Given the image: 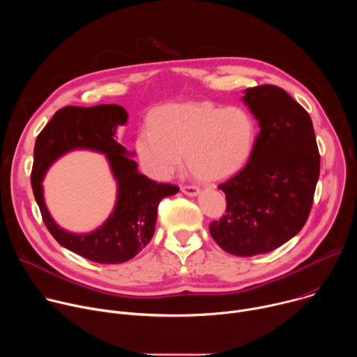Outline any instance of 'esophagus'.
<instances>
[{
  "mask_svg": "<svg viewBox=\"0 0 357 357\" xmlns=\"http://www.w3.org/2000/svg\"><path fill=\"white\" fill-rule=\"evenodd\" d=\"M181 190L188 196H196L199 193V188L195 185H182Z\"/></svg>",
  "mask_w": 357,
  "mask_h": 357,
  "instance_id": "esophagus-1",
  "label": "esophagus"
}]
</instances>
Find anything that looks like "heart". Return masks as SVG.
<instances>
[{
  "mask_svg": "<svg viewBox=\"0 0 357 357\" xmlns=\"http://www.w3.org/2000/svg\"><path fill=\"white\" fill-rule=\"evenodd\" d=\"M152 127L139 130L138 160L148 175L168 179L181 167L205 182H219L238 172L256 141V123L240 107L212 103L169 105L157 110Z\"/></svg>",
  "mask_w": 357,
  "mask_h": 357,
  "instance_id": "obj_1",
  "label": "heart"
}]
</instances>
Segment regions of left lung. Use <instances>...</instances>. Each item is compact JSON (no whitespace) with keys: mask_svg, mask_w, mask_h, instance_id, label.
<instances>
[{"mask_svg":"<svg viewBox=\"0 0 357 357\" xmlns=\"http://www.w3.org/2000/svg\"><path fill=\"white\" fill-rule=\"evenodd\" d=\"M243 100L260 132L245 167L219 185L226 215L209 231L225 251L251 257L278 248L307 223L321 157L308 112L284 89L250 87Z\"/></svg>","mask_w":357,"mask_h":357,"instance_id":"left-lung-1","label":"left lung"}]
</instances>
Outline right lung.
I'll return each instance as SVG.
<instances>
[{"label": "right lung", "mask_w": 357, "mask_h": 357, "mask_svg": "<svg viewBox=\"0 0 357 357\" xmlns=\"http://www.w3.org/2000/svg\"><path fill=\"white\" fill-rule=\"evenodd\" d=\"M127 123V112L117 105L93 107L68 106L58 110L35 141L31 183L43 223L55 240L79 256L100 264L131 260L154 236L160 202L179 188L158 183L138 172L137 162L114 138L117 126ZM75 147L103 151L119 182L115 212L100 229L89 235H72L50 218L41 196L44 171L56 158Z\"/></svg>", "instance_id": "obj_1"}]
</instances>
